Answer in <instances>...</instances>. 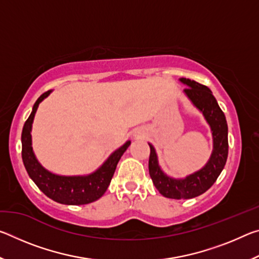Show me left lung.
<instances>
[{
  "label": "left lung",
  "mask_w": 259,
  "mask_h": 259,
  "mask_svg": "<svg viewBox=\"0 0 259 259\" xmlns=\"http://www.w3.org/2000/svg\"><path fill=\"white\" fill-rule=\"evenodd\" d=\"M181 81L188 85L185 90L187 97L198 107L211 126L213 137V151L211 157L204 168L200 171L190 175L185 179H174L162 172L157 164L156 154L151 144L148 171L153 183L162 195L169 199H192L203 194L217 181L222 170L224 169L227 154H229V138H227V122L224 112L213 97L208 87L182 77Z\"/></svg>",
  "instance_id": "1"
}]
</instances>
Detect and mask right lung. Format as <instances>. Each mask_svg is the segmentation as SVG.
Masks as SVG:
<instances>
[{"mask_svg":"<svg viewBox=\"0 0 259 259\" xmlns=\"http://www.w3.org/2000/svg\"><path fill=\"white\" fill-rule=\"evenodd\" d=\"M51 91H47L35 102L33 111L28 119L26 120L23 133H21V156H23L26 171L48 198L52 199L56 202L71 205L91 203L102 198L104 193L106 192L116 169L117 162L120 161L121 156L129 147L130 142H126L123 146L114 152L97 171L89 176L66 177L49 172L38 163L34 155L30 130H32V123L38 104L48 97Z\"/></svg>","mask_w":259,"mask_h":259,"instance_id":"add662e5","label":"right lung"}]
</instances>
